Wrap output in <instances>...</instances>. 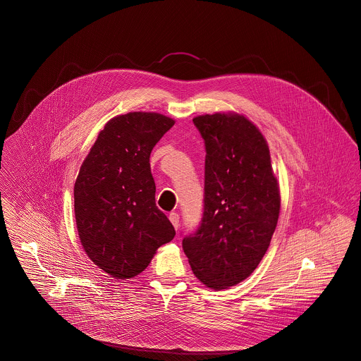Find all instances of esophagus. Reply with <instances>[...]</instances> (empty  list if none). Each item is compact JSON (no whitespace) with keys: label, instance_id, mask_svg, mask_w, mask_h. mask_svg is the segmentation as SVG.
Returning a JSON list of instances; mask_svg holds the SVG:
<instances>
[{"label":"esophagus","instance_id":"esophagus-1","mask_svg":"<svg viewBox=\"0 0 361 361\" xmlns=\"http://www.w3.org/2000/svg\"><path fill=\"white\" fill-rule=\"evenodd\" d=\"M169 220H170V222L173 224V226H174L176 231H177L178 226H180V216H178L177 213H170V214H169Z\"/></svg>","mask_w":361,"mask_h":361}]
</instances>
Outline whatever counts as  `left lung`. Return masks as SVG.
Returning <instances> with one entry per match:
<instances>
[{
  "label": "left lung",
  "mask_w": 361,
  "mask_h": 361,
  "mask_svg": "<svg viewBox=\"0 0 361 361\" xmlns=\"http://www.w3.org/2000/svg\"><path fill=\"white\" fill-rule=\"evenodd\" d=\"M204 140L200 225L183 239L195 276L214 290L249 278L278 225L280 192L267 140L239 114L192 119Z\"/></svg>",
  "instance_id": "1"
}]
</instances>
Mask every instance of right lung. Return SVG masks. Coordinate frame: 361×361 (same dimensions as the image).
<instances>
[{"label": "right lung", "instance_id": "1", "mask_svg": "<svg viewBox=\"0 0 361 361\" xmlns=\"http://www.w3.org/2000/svg\"><path fill=\"white\" fill-rule=\"evenodd\" d=\"M174 125L158 112L110 119L83 161L74 212L87 257L115 279L141 274L176 231L155 203L149 155Z\"/></svg>", "mask_w": 361, "mask_h": 361}]
</instances>
